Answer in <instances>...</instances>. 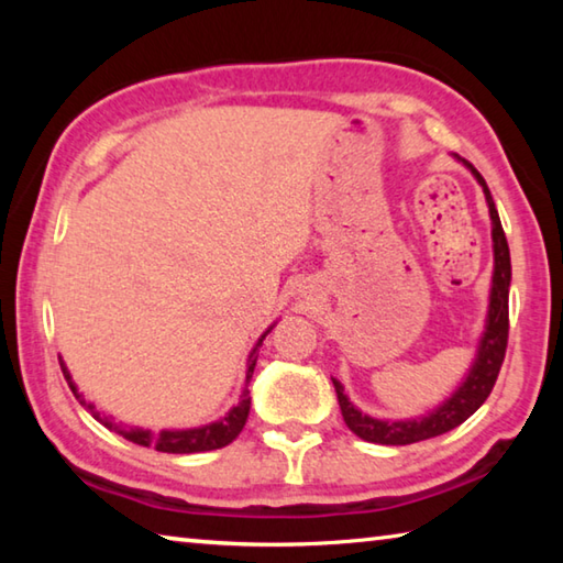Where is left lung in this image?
<instances>
[{
    "label": "left lung",
    "instance_id": "obj_1",
    "mask_svg": "<svg viewBox=\"0 0 563 563\" xmlns=\"http://www.w3.org/2000/svg\"><path fill=\"white\" fill-rule=\"evenodd\" d=\"M462 164L472 170L476 184H479L484 190V198H487L489 218H492V247H494L489 308H487V320H484L479 345H476L474 362L470 365V373L464 375L460 387H456L442 405H437L432 412H427L422 417H412V419H377V417L365 415L362 409H357L350 402V397L345 395V387L332 377V385H335L338 402L342 409V419H345L350 430L365 442L415 444V442L432 440V437L450 432L454 427H460L464 419H470L476 409L484 405V399L489 397L494 383H497V375L504 362V352H507V338H509L511 258H509L507 235H504V228L499 221L497 206H494V198L487 188V180L482 178L479 170H476L472 164H466L464 158Z\"/></svg>",
    "mask_w": 563,
    "mask_h": 563
}]
</instances>
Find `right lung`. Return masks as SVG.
I'll return each instance as SVG.
<instances>
[{
    "label": "right lung",
    "instance_id": "1",
    "mask_svg": "<svg viewBox=\"0 0 563 563\" xmlns=\"http://www.w3.org/2000/svg\"><path fill=\"white\" fill-rule=\"evenodd\" d=\"M275 325V322H273ZM273 325L263 332V335L258 338V342H255V347L251 350V355H247V369H245V387L241 397H238V405L231 407L225 412V417L216 419V422H208L203 427H190V430H161V432H151V430H141V427H123L119 422H113L111 417L107 415H99L97 409H93L91 402H87L84 399V395H79V387H76L71 383V375L69 369H66L64 360L59 357L62 362V373L66 377V383H69L71 393L76 395V399L89 409V412L99 419V422L103 427H109V430L119 432L121 437H126L129 442L133 444H141V446H154L156 452H168V454H196V452H211V450H221V446L231 444L238 434H241V430L245 427V419H247V412H251V393H247V379L253 377V369H255V360H258V347L263 345V340L268 332L273 330Z\"/></svg>",
    "mask_w": 563,
    "mask_h": 563
}]
</instances>
